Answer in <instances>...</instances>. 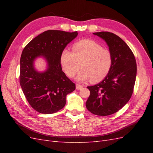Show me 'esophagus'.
Here are the masks:
<instances>
[{
    "label": "esophagus",
    "mask_w": 153,
    "mask_h": 153,
    "mask_svg": "<svg viewBox=\"0 0 153 153\" xmlns=\"http://www.w3.org/2000/svg\"><path fill=\"white\" fill-rule=\"evenodd\" d=\"M82 87H83V86L82 85H80V84H76V89L77 90H80V89H82Z\"/></svg>",
    "instance_id": "obj_1"
}]
</instances>
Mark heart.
<instances>
[{
  "label": "heart",
  "mask_w": 153,
  "mask_h": 153,
  "mask_svg": "<svg viewBox=\"0 0 153 153\" xmlns=\"http://www.w3.org/2000/svg\"><path fill=\"white\" fill-rule=\"evenodd\" d=\"M60 62L66 75L75 76L80 68L76 80L99 82L110 72L113 64V55L107 48L96 41L84 39L73 45V52L64 49L61 52Z\"/></svg>",
  "instance_id": "1"
}]
</instances>
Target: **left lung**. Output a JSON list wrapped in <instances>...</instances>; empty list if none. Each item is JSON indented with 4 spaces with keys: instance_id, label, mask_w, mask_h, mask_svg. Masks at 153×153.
I'll use <instances>...</instances> for the list:
<instances>
[{
    "instance_id": "left-lung-1",
    "label": "left lung",
    "mask_w": 153,
    "mask_h": 153,
    "mask_svg": "<svg viewBox=\"0 0 153 153\" xmlns=\"http://www.w3.org/2000/svg\"><path fill=\"white\" fill-rule=\"evenodd\" d=\"M93 34L106 41L113 55V64L102 81L87 87L91 94L86 107L94 115L106 116L117 112L131 98L136 80L137 63L131 50L118 36L109 32Z\"/></svg>"
}]
</instances>
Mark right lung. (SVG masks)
Segmentation results:
<instances>
[{
    "instance_id": "add662e5",
    "label": "right lung",
    "mask_w": 153,
    "mask_h": 153,
    "mask_svg": "<svg viewBox=\"0 0 153 153\" xmlns=\"http://www.w3.org/2000/svg\"><path fill=\"white\" fill-rule=\"evenodd\" d=\"M77 35V31L48 30L31 40L23 50L20 84L27 101L37 112H57L65 106L66 95L75 89V84L62 70L60 57ZM39 56L44 57L48 62L44 72H38L33 66L35 59Z\"/></svg>"
}]
</instances>
